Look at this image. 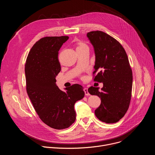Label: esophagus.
Segmentation results:
<instances>
[{"instance_id":"obj_1","label":"esophagus","mask_w":155,"mask_h":155,"mask_svg":"<svg viewBox=\"0 0 155 155\" xmlns=\"http://www.w3.org/2000/svg\"><path fill=\"white\" fill-rule=\"evenodd\" d=\"M83 90H84V94H85L86 96H89L90 95V93H88V91H87V88L84 87Z\"/></svg>"}]
</instances>
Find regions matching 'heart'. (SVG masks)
I'll return each instance as SVG.
<instances>
[{"label": "heart", "instance_id": "1", "mask_svg": "<svg viewBox=\"0 0 155 155\" xmlns=\"http://www.w3.org/2000/svg\"><path fill=\"white\" fill-rule=\"evenodd\" d=\"M87 46L86 45V44L83 43H79L78 44V46L77 47V50H79V49H82L84 48H87Z\"/></svg>", "mask_w": 155, "mask_h": 155}]
</instances>
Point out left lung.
Here are the masks:
<instances>
[{
    "label": "left lung",
    "mask_w": 155,
    "mask_h": 155,
    "mask_svg": "<svg viewBox=\"0 0 155 155\" xmlns=\"http://www.w3.org/2000/svg\"><path fill=\"white\" fill-rule=\"evenodd\" d=\"M87 37L94 48L95 65L94 80L103 83V87L91 86L88 92L101 97L95 110L96 117L111 124L122 118L129 108L131 98L132 73L127 54L121 44L107 34L91 31Z\"/></svg>",
    "instance_id": "left-lung-1"
}]
</instances>
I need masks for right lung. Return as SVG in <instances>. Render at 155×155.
<instances>
[{
	"label": "right lung",
	"mask_w": 155,
	"mask_h": 155,
	"mask_svg": "<svg viewBox=\"0 0 155 155\" xmlns=\"http://www.w3.org/2000/svg\"><path fill=\"white\" fill-rule=\"evenodd\" d=\"M68 36L46 37L31 48L25 65L26 90L41 121L56 129L69 127L75 120V103L84 96L82 86L75 84L59 90L56 77L61 71L58 51Z\"/></svg>",
	"instance_id": "right-lung-1"
}]
</instances>
